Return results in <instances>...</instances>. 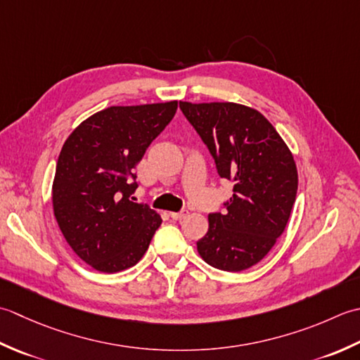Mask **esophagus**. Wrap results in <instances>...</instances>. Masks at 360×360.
I'll list each match as a JSON object with an SVG mask.
<instances>
[{
  "label": "esophagus",
  "instance_id": "obj_1",
  "mask_svg": "<svg viewBox=\"0 0 360 360\" xmlns=\"http://www.w3.org/2000/svg\"><path fill=\"white\" fill-rule=\"evenodd\" d=\"M169 216L174 219V221H183V219L188 216V211L186 210H181L180 212H171Z\"/></svg>",
  "mask_w": 360,
  "mask_h": 360
}]
</instances>
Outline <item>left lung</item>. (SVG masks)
Segmentation results:
<instances>
[{
  "mask_svg": "<svg viewBox=\"0 0 360 360\" xmlns=\"http://www.w3.org/2000/svg\"><path fill=\"white\" fill-rule=\"evenodd\" d=\"M180 108L207 144L217 174L234 183L225 210L208 214V231L197 252L225 272L250 269L288 225L298 188L295 161L258 110L234 102L181 101Z\"/></svg>",
  "mask_w": 360,
  "mask_h": 360,
  "instance_id": "left-lung-1",
  "label": "left lung"
}]
</instances>
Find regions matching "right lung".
<instances>
[{
    "label": "right lung",
    "instance_id": "1",
    "mask_svg": "<svg viewBox=\"0 0 360 360\" xmlns=\"http://www.w3.org/2000/svg\"><path fill=\"white\" fill-rule=\"evenodd\" d=\"M177 112V101L108 107L72 130L57 160L56 221L80 259L104 274L143 258L161 217L131 199L135 166ZM135 200V199H134Z\"/></svg>",
    "mask_w": 360,
    "mask_h": 360
}]
</instances>
